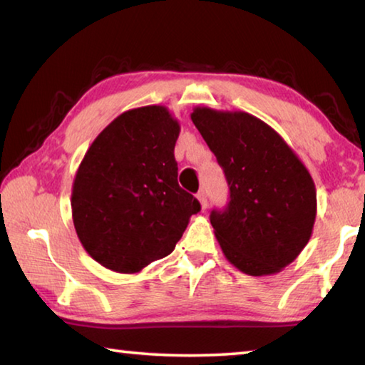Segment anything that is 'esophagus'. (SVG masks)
Returning <instances> with one entry per match:
<instances>
[{
	"mask_svg": "<svg viewBox=\"0 0 365 365\" xmlns=\"http://www.w3.org/2000/svg\"><path fill=\"white\" fill-rule=\"evenodd\" d=\"M196 197H197V200H200V202H201V207H202V209H207L209 202H207V195H206V191H205V190H200V191H197Z\"/></svg>",
	"mask_w": 365,
	"mask_h": 365,
	"instance_id": "1",
	"label": "esophagus"
}]
</instances>
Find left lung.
<instances>
[{
  "label": "left lung",
  "mask_w": 365,
  "mask_h": 365,
  "mask_svg": "<svg viewBox=\"0 0 365 365\" xmlns=\"http://www.w3.org/2000/svg\"><path fill=\"white\" fill-rule=\"evenodd\" d=\"M191 120L217 158L230 190L211 224L225 257L248 275L280 272L311 238L312 177L274 128L248 113L196 108Z\"/></svg>",
  "instance_id": "obj_1"
}]
</instances>
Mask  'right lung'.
I'll use <instances>...</instances> for the list:
<instances>
[{"mask_svg":"<svg viewBox=\"0 0 365 365\" xmlns=\"http://www.w3.org/2000/svg\"><path fill=\"white\" fill-rule=\"evenodd\" d=\"M180 125L164 106L130 109L98 135L78 165L72 219L85 251L137 274L174 251L200 201L178 185Z\"/></svg>","mask_w":365,"mask_h":365,"instance_id":"1","label":"right lung"}]
</instances>
